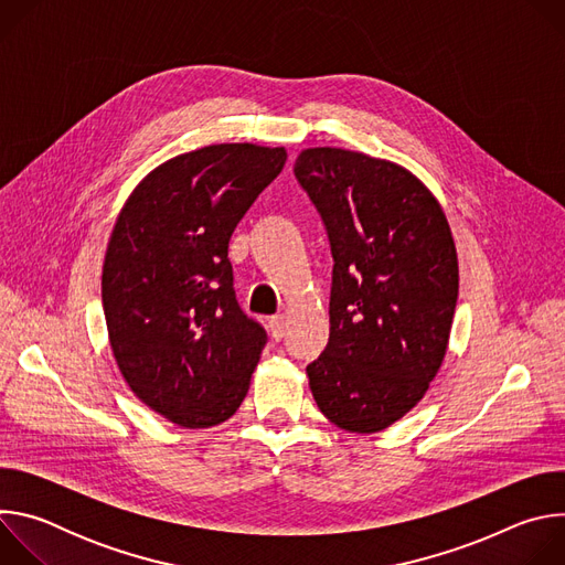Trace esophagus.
<instances>
[{
  "label": "esophagus",
  "instance_id": "esophagus-1",
  "mask_svg": "<svg viewBox=\"0 0 565 565\" xmlns=\"http://www.w3.org/2000/svg\"><path fill=\"white\" fill-rule=\"evenodd\" d=\"M268 331H270V335H273V340H281L284 335H286V317L284 315H275V317H270V321H268Z\"/></svg>",
  "mask_w": 565,
  "mask_h": 565
}]
</instances>
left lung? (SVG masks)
Wrapping results in <instances>:
<instances>
[{"label": "left lung", "instance_id": "8db88e82", "mask_svg": "<svg viewBox=\"0 0 565 565\" xmlns=\"http://www.w3.org/2000/svg\"><path fill=\"white\" fill-rule=\"evenodd\" d=\"M295 177L333 255L329 344L306 366L319 412L355 434L409 414L436 377L458 299V257L436 196L391 160L310 147Z\"/></svg>", "mask_w": 565, "mask_h": 565}]
</instances>
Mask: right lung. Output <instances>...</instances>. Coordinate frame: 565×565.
Segmentation results:
<instances>
[{
	"instance_id": "1",
	"label": "right lung",
	"mask_w": 565,
	"mask_h": 565,
	"mask_svg": "<svg viewBox=\"0 0 565 565\" xmlns=\"http://www.w3.org/2000/svg\"><path fill=\"white\" fill-rule=\"evenodd\" d=\"M284 147L223 142L166 160L125 201L103 266L118 369L149 409L185 429L244 402L266 331L238 308L227 244L286 166Z\"/></svg>"
}]
</instances>
